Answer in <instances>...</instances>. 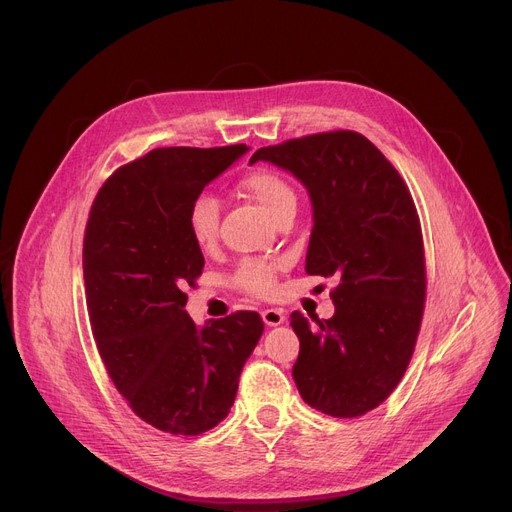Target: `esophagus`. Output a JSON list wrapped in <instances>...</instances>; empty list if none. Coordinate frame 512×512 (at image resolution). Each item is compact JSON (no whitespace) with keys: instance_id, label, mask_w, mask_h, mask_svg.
Returning <instances> with one entry per match:
<instances>
[{"instance_id":"esophagus-1","label":"esophagus","mask_w":512,"mask_h":512,"mask_svg":"<svg viewBox=\"0 0 512 512\" xmlns=\"http://www.w3.org/2000/svg\"><path fill=\"white\" fill-rule=\"evenodd\" d=\"M262 322L266 326H281L285 322V311L283 309H277V307H268L262 311Z\"/></svg>"}]
</instances>
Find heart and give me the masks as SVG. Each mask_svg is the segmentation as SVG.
<instances>
[{
    "label": "heart",
    "mask_w": 512,
    "mask_h": 512,
    "mask_svg": "<svg viewBox=\"0 0 512 512\" xmlns=\"http://www.w3.org/2000/svg\"><path fill=\"white\" fill-rule=\"evenodd\" d=\"M242 190L272 219H277L285 209L295 207L297 203L291 184L281 174L270 170H258L246 176L242 180ZM186 223L194 244L203 250L211 248L219 233V205L215 196L201 194L192 203ZM274 272H277V266L270 262L248 260L235 274V281L254 295H270L274 291Z\"/></svg>",
    "instance_id": "heart-1"
}]
</instances>
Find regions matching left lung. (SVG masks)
<instances>
[{
    "label": "left lung",
    "mask_w": 512,
    "mask_h": 512,
    "mask_svg": "<svg viewBox=\"0 0 512 512\" xmlns=\"http://www.w3.org/2000/svg\"><path fill=\"white\" fill-rule=\"evenodd\" d=\"M307 190V274L336 277L330 320L291 313L293 379L305 404L334 418L377 408L404 377L422 322L426 274L416 207L398 170L363 135L334 131L258 149Z\"/></svg>",
    "instance_id": "obj_1"
}]
</instances>
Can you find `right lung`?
Here are the masks:
<instances>
[{"label": "right lung", "mask_w": 512, "mask_h": 512, "mask_svg": "<svg viewBox=\"0 0 512 512\" xmlns=\"http://www.w3.org/2000/svg\"><path fill=\"white\" fill-rule=\"evenodd\" d=\"M248 149H153L116 170L90 211L84 283L100 357L133 412L172 435H201L229 414L264 330L256 311L196 326L184 309L205 266L188 211Z\"/></svg>", "instance_id": "obj_1"}]
</instances>
